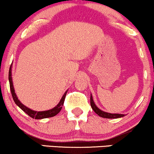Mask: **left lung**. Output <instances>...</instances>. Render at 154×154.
Wrapping results in <instances>:
<instances>
[{
  "label": "left lung",
  "mask_w": 154,
  "mask_h": 154,
  "mask_svg": "<svg viewBox=\"0 0 154 154\" xmlns=\"http://www.w3.org/2000/svg\"><path fill=\"white\" fill-rule=\"evenodd\" d=\"M91 105L93 110L94 111L98 116H100V117L107 118V119H116V118H120L122 117V116H125V114H111V113H107L105 112V111H101L100 109H98V108L96 106V105L95 104L94 101H93V97H92V95H91Z\"/></svg>",
  "instance_id": "left-lung-1"
}]
</instances>
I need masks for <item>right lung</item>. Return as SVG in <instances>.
<instances>
[{"label":"right lung","instance_id":"obj_1","mask_svg":"<svg viewBox=\"0 0 154 154\" xmlns=\"http://www.w3.org/2000/svg\"><path fill=\"white\" fill-rule=\"evenodd\" d=\"M8 80H9V84H10V90L11 92L12 97H13V99L14 100L15 103L17 104L18 106L22 109V111H24L26 114H28L30 117L33 118L35 119H45V118H48V117H52V116H56V114H58L60 112V111L61 110L63 106V102H64L65 97H66L67 91L65 92L64 94L61 98V99L60 100L59 103H58V105L54 108H53L52 109L48 111H35L32 110V109H29L24 106V104H22L20 102V100L18 99L17 95H16L14 88L13 85V82H12V77H11V65L9 72H8Z\"/></svg>","mask_w":154,"mask_h":154}]
</instances>
